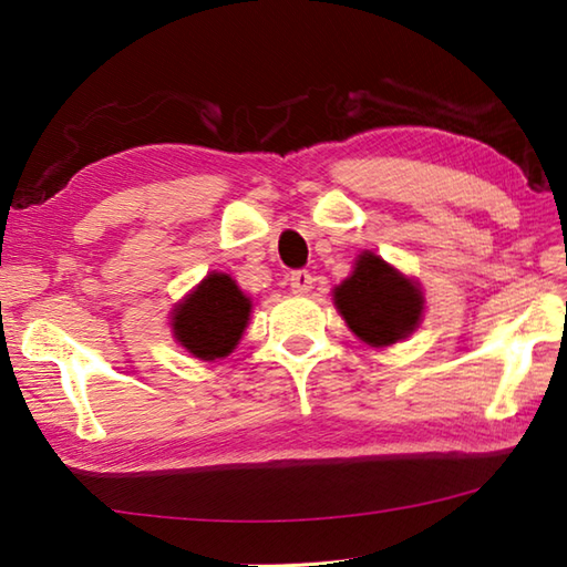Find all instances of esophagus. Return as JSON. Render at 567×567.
<instances>
[{"label": "esophagus", "mask_w": 567, "mask_h": 567, "mask_svg": "<svg viewBox=\"0 0 567 567\" xmlns=\"http://www.w3.org/2000/svg\"><path fill=\"white\" fill-rule=\"evenodd\" d=\"M311 285H315V277H311L309 270H295L290 275V287L295 295H307L311 290Z\"/></svg>", "instance_id": "34e87169"}]
</instances>
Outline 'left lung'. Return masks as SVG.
I'll return each mask as SVG.
<instances>
[{
  "instance_id": "obj_1",
  "label": "left lung",
  "mask_w": 567,
  "mask_h": 567,
  "mask_svg": "<svg viewBox=\"0 0 567 567\" xmlns=\"http://www.w3.org/2000/svg\"><path fill=\"white\" fill-rule=\"evenodd\" d=\"M333 302L360 341L380 348L406 339L424 315L419 285L368 250L333 290Z\"/></svg>"
}]
</instances>
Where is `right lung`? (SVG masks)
I'll return each mask as SVG.
<instances>
[{
	"label": "right lung",
	"instance_id": "1",
	"mask_svg": "<svg viewBox=\"0 0 567 567\" xmlns=\"http://www.w3.org/2000/svg\"><path fill=\"white\" fill-rule=\"evenodd\" d=\"M250 317V299L224 272H212L173 311V331L179 346L202 358H224L238 346Z\"/></svg>",
	"mask_w": 567,
	"mask_h": 567
}]
</instances>
